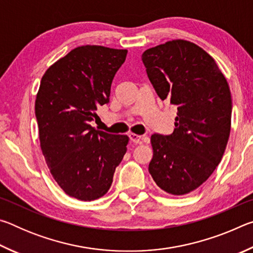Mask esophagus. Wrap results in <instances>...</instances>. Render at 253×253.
Segmentation results:
<instances>
[{
    "label": "esophagus",
    "instance_id": "34e87169",
    "mask_svg": "<svg viewBox=\"0 0 253 253\" xmlns=\"http://www.w3.org/2000/svg\"><path fill=\"white\" fill-rule=\"evenodd\" d=\"M129 138L134 144H140L143 142V137L136 134H129Z\"/></svg>",
    "mask_w": 253,
    "mask_h": 253
}]
</instances>
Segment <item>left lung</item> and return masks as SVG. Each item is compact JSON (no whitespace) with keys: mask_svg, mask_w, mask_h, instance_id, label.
Instances as JSON below:
<instances>
[{"mask_svg":"<svg viewBox=\"0 0 253 253\" xmlns=\"http://www.w3.org/2000/svg\"><path fill=\"white\" fill-rule=\"evenodd\" d=\"M157 96L176 107L170 135L153 134L148 170L173 195L194 191L211 176L228 144L232 99L226 79L209 53L173 40L142 54Z\"/></svg>","mask_w":253,"mask_h":253,"instance_id":"left-lung-1","label":"left lung"}]
</instances>
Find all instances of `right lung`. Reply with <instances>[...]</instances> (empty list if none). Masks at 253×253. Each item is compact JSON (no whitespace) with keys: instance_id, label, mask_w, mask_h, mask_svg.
Returning a JSON list of instances; mask_svg holds the SVG:
<instances>
[{"instance_id":"add662e5","label":"right lung","mask_w":253,"mask_h":253,"mask_svg":"<svg viewBox=\"0 0 253 253\" xmlns=\"http://www.w3.org/2000/svg\"><path fill=\"white\" fill-rule=\"evenodd\" d=\"M127 50L84 45L45 71L36 100L42 153L55 182L71 198L92 201L111 186L128 137L97 130L90 123L109 102L111 83Z\"/></svg>"}]
</instances>
